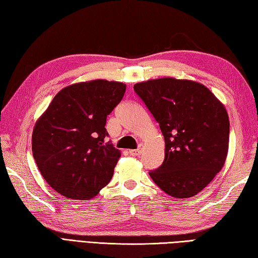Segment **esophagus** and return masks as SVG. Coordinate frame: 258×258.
Returning a JSON list of instances; mask_svg holds the SVG:
<instances>
[{
  "instance_id": "esophagus-1",
  "label": "esophagus",
  "mask_w": 258,
  "mask_h": 258,
  "mask_svg": "<svg viewBox=\"0 0 258 258\" xmlns=\"http://www.w3.org/2000/svg\"><path fill=\"white\" fill-rule=\"evenodd\" d=\"M128 153L131 155H133V156H139V155H141V153H142V145H140V149H138V150H128Z\"/></svg>"
}]
</instances>
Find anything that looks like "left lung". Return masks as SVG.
Wrapping results in <instances>:
<instances>
[{
    "label": "left lung",
    "mask_w": 258,
    "mask_h": 258,
    "mask_svg": "<svg viewBox=\"0 0 258 258\" xmlns=\"http://www.w3.org/2000/svg\"><path fill=\"white\" fill-rule=\"evenodd\" d=\"M160 124L165 141L162 165L150 172L158 187L188 199L210 184L225 164L229 119L224 104L199 82L162 78L134 85Z\"/></svg>",
    "instance_id": "1"
}]
</instances>
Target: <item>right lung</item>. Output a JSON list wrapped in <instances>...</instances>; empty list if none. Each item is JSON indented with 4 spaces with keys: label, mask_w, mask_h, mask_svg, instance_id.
<instances>
[{
    "label": "right lung",
    "mask_w": 258,
    "mask_h": 258,
    "mask_svg": "<svg viewBox=\"0 0 258 258\" xmlns=\"http://www.w3.org/2000/svg\"><path fill=\"white\" fill-rule=\"evenodd\" d=\"M125 91L122 82L106 80L69 85L36 120L33 157L43 178L58 194L91 200L109 183L120 151L106 142V117Z\"/></svg>",
    "instance_id": "add662e5"
}]
</instances>
